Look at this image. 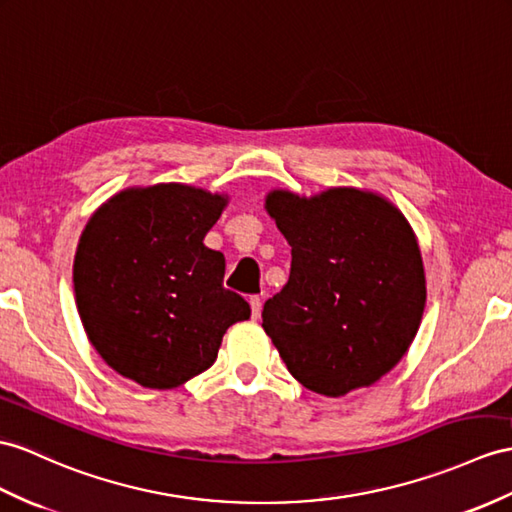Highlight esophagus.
<instances>
[{
    "label": "esophagus",
    "instance_id": "1",
    "mask_svg": "<svg viewBox=\"0 0 512 512\" xmlns=\"http://www.w3.org/2000/svg\"><path fill=\"white\" fill-rule=\"evenodd\" d=\"M249 306H252V317L258 319L260 317V308H263V299H260L258 295H252V297H249Z\"/></svg>",
    "mask_w": 512,
    "mask_h": 512
}]
</instances>
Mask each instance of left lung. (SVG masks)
<instances>
[{"label":"left lung","mask_w":512,"mask_h":512,"mask_svg":"<svg viewBox=\"0 0 512 512\" xmlns=\"http://www.w3.org/2000/svg\"><path fill=\"white\" fill-rule=\"evenodd\" d=\"M265 208L291 245L289 282L263 308L286 369L328 397L376 384L408 352L426 308L410 223L354 186L310 197L273 189Z\"/></svg>","instance_id":"8db88e82"}]
</instances>
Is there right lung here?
Returning <instances> with one entry per match:
<instances>
[{
    "label": "right lung",
    "mask_w": 512,
    "mask_h": 512,
    "mask_svg": "<svg viewBox=\"0 0 512 512\" xmlns=\"http://www.w3.org/2000/svg\"><path fill=\"white\" fill-rule=\"evenodd\" d=\"M226 206L223 193L160 182L123 189L91 215L73 291L86 336L119 376L162 391L189 382L252 315L223 289L226 258L204 245Z\"/></svg>",
    "instance_id": "right-lung-1"
}]
</instances>
